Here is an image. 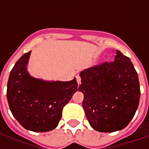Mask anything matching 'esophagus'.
<instances>
[{"instance_id":"obj_1","label":"esophagus","mask_w":149,"mask_h":149,"mask_svg":"<svg viewBox=\"0 0 149 149\" xmlns=\"http://www.w3.org/2000/svg\"><path fill=\"white\" fill-rule=\"evenodd\" d=\"M76 78H77V84H81V77H80V76H77V77H76Z\"/></svg>"}]
</instances>
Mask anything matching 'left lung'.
<instances>
[{"instance_id": "left-lung-1", "label": "left lung", "mask_w": 149, "mask_h": 149, "mask_svg": "<svg viewBox=\"0 0 149 149\" xmlns=\"http://www.w3.org/2000/svg\"><path fill=\"white\" fill-rule=\"evenodd\" d=\"M78 90L92 128L101 132L125 128L133 118L141 97L137 72L128 56L116 50L114 61L104 62L80 73Z\"/></svg>"}]
</instances>
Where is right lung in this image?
Here are the masks:
<instances>
[{"label": "right lung", "instance_id": "right-lung-1", "mask_svg": "<svg viewBox=\"0 0 149 149\" xmlns=\"http://www.w3.org/2000/svg\"><path fill=\"white\" fill-rule=\"evenodd\" d=\"M30 52L15 64L7 84V100L15 118L33 132L51 131L58 125L62 109L77 91L76 78L69 81H45L27 71Z\"/></svg>", "mask_w": 149, "mask_h": 149}]
</instances>
